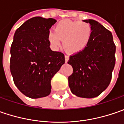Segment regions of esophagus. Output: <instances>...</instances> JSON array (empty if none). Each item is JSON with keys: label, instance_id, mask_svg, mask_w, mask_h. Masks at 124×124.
Masks as SVG:
<instances>
[{"label": "esophagus", "instance_id": "1", "mask_svg": "<svg viewBox=\"0 0 124 124\" xmlns=\"http://www.w3.org/2000/svg\"><path fill=\"white\" fill-rule=\"evenodd\" d=\"M68 60H69V56L68 55H65V63H67Z\"/></svg>", "mask_w": 124, "mask_h": 124}]
</instances>
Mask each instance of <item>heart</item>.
<instances>
[{
    "label": "heart",
    "mask_w": 124,
    "mask_h": 124,
    "mask_svg": "<svg viewBox=\"0 0 124 124\" xmlns=\"http://www.w3.org/2000/svg\"><path fill=\"white\" fill-rule=\"evenodd\" d=\"M93 36V27L90 23L79 21L63 20L59 21L50 31L47 39L54 47H58L63 41L64 50L70 54H77L85 50Z\"/></svg>",
    "instance_id": "b5f03b06"
}]
</instances>
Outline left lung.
<instances>
[{"mask_svg": "<svg viewBox=\"0 0 124 124\" xmlns=\"http://www.w3.org/2000/svg\"><path fill=\"white\" fill-rule=\"evenodd\" d=\"M93 27V36L87 47L70 56L68 63L73 72L68 77L71 92L83 98L99 96L108 88L115 65L116 46L112 33L97 21L84 20Z\"/></svg>", "mask_w": 124, "mask_h": 124, "instance_id": "obj_1", "label": "left lung"}]
</instances>
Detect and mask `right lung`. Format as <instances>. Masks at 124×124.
<instances>
[{"label":"right lung","instance_id":"right-lung-1","mask_svg":"<svg viewBox=\"0 0 124 124\" xmlns=\"http://www.w3.org/2000/svg\"><path fill=\"white\" fill-rule=\"evenodd\" d=\"M56 21L31 18L17 29L11 46L10 71L14 84L31 99L51 93V80L64 64V54L50 47L47 35Z\"/></svg>","mask_w":124,"mask_h":124}]
</instances>
